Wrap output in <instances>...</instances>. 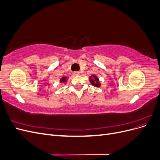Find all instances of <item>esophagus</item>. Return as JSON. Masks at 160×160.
Masks as SVG:
<instances>
[{
    "label": "esophagus",
    "instance_id": "obj_1",
    "mask_svg": "<svg viewBox=\"0 0 160 160\" xmlns=\"http://www.w3.org/2000/svg\"><path fill=\"white\" fill-rule=\"evenodd\" d=\"M80 75V72H78V71H75V72H72V75L73 76H79Z\"/></svg>",
    "mask_w": 160,
    "mask_h": 160
}]
</instances>
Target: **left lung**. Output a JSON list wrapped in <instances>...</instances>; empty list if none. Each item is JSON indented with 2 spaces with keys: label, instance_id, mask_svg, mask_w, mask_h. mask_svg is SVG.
Returning a JSON list of instances; mask_svg holds the SVG:
<instances>
[{
  "label": "left lung",
  "instance_id": "8db88e82",
  "mask_svg": "<svg viewBox=\"0 0 160 160\" xmlns=\"http://www.w3.org/2000/svg\"><path fill=\"white\" fill-rule=\"evenodd\" d=\"M89 81L91 84L95 87V88H99V87H101V82L99 81L98 76L95 75H92L89 77Z\"/></svg>",
  "mask_w": 160,
  "mask_h": 160
}]
</instances>
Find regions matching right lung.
Returning a JSON list of instances; mask_svg holds the SVG:
<instances>
[{
	"instance_id": "right-lung-1",
	"label": "right lung",
	"mask_w": 160,
	"mask_h": 160,
	"mask_svg": "<svg viewBox=\"0 0 160 160\" xmlns=\"http://www.w3.org/2000/svg\"><path fill=\"white\" fill-rule=\"evenodd\" d=\"M68 77H62L60 79V83H66L67 82V80H68Z\"/></svg>"
}]
</instances>
